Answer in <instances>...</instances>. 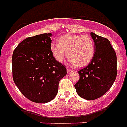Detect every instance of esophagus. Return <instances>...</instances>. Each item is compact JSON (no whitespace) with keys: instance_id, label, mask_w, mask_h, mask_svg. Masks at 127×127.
<instances>
[{"instance_id":"1","label":"esophagus","mask_w":127,"mask_h":127,"mask_svg":"<svg viewBox=\"0 0 127 127\" xmlns=\"http://www.w3.org/2000/svg\"><path fill=\"white\" fill-rule=\"evenodd\" d=\"M72 71H74V70L71 69H69V68H68V67H67V74L71 73V72H72Z\"/></svg>"}]
</instances>
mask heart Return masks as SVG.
<instances>
[{
  "mask_svg": "<svg viewBox=\"0 0 127 127\" xmlns=\"http://www.w3.org/2000/svg\"><path fill=\"white\" fill-rule=\"evenodd\" d=\"M51 51L59 62L67 57L75 66L84 67L90 63L95 55V45L89 35H66L59 38L58 43L51 44Z\"/></svg>",
  "mask_w": 127,
  "mask_h": 127,
  "instance_id": "1",
  "label": "heart"
}]
</instances>
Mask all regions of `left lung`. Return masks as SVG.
Listing matches in <instances>:
<instances>
[{
  "label": "left lung",
  "mask_w": 127,
  "mask_h": 127,
  "mask_svg": "<svg viewBox=\"0 0 127 127\" xmlns=\"http://www.w3.org/2000/svg\"><path fill=\"white\" fill-rule=\"evenodd\" d=\"M95 45V55L84 68L78 71L79 79L74 85L80 97L95 100L105 94L117 77V56L110 41L91 33Z\"/></svg>",
  "instance_id": "8db88e82"
}]
</instances>
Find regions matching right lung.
<instances>
[{
	"mask_svg": "<svg viewBox=\"0 0 127 127\" xmlns=\"http://www.w3.org/2000/svg\"><path fill=\"white\" fill-rule=\"evenodd\" d=\"M51 33L27 38L12 55V76L25 97L36 103L55 97L59 82L67 74L66 67L56 61L51 51Z\"/></svg>",
	"mask_w": 127,
	"mask_h": 127,
	"instance_id": "right-lung-1",
	"label": "right lung"
}]
</instances>
